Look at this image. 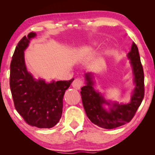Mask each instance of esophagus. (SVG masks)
Returning a JSON list of instances; mask_svg holds the SVG:
<instances>
[{
    "instance_id": "obj_1",
    "label": "esophagus",
    "mask_w": 155,
    "mask_h": 155,
    "mask_svg": "<svg viewBox=\"0 0 155 155\" xmlns=\"http://www.w3.org/2000/svg\"><path fill=\"white\" fill-rule=\"evenodd\" d=\"M84 85H85V82L81 78H75L72 82V87L75 88L76 90H80Z\"/></svg>"
}]
</instances>
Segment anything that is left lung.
<instances>
[{
	"instance_id": "8db88e82",
	"label": "left lung",
	"mask_w": 155,
	"mask_h": 155,
	"mask_svg": "<svg viewBox=\"0 0 155 155\" xmlns=\"http://www.w3.org/2000/svg\"><path fill=\"white\" fill-rule=\"evenodd\" d=\"M128 59L133 66L135 88L131 101L128 104H112L109 111L103 107V104H110L98 92L94 90L91 74H85L87 83L81 88V94L83 107L88 118L99 127L113 129L129 122L134 117L136 111L144 97V74L140 61L138 48L133 42L130 51L128 53Z\"/></svg>"
}]
</instances>
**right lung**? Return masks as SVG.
Returning a JSON list of instances; mask_svg holds the SVG:
<instances>
[{"label": "right lung", "mask_w": 155, "mask_h": 155, "mask_svg": "<svg viewBox=\"0 0 155 155\" xmlns=\"http://www.w3.org/2000/svg\"><path fill=\"white\" fill-rule=\"evenodd\" d=\"M35 35V33H29L15 47L10 65V90L15 109L28 124L50 128L61 117L63 98L74 78L51 83L34 79L26 68L24 51Z\"/></svg>", "instance_id": "1"}]
</instances>
